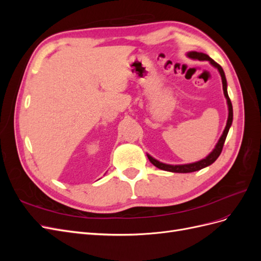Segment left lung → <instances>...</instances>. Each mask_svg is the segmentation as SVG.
<instances>
[{
	"label": "left lung",
	"mask_w": 261,
	"mask_h": 261,
	"mask_svg": "<svg viewBox=\"0 0 261 261\" xmlns=\"http://www.w3.org/2000/svg\"><path fill=\"white\" fill-rule=\"evenodd\" d=\"M187 57L191 58V59H194V60H199V61H209L210 64L215 66L216 68H218L219 73L221 75V78H222V86H223V92H224V96L226 98V102H227V108H228V116H227V122H226V126L225 128L223 130V134L222 136L220 137L218 144L216 145L215 149L212 150V151L204 158V159L200 160V161H197V162H194V163H187V164H175V165H172V164H167V163H162L160 161L155 160L154 158H152L150 154H147L149 161L151 162L154 167H156L158 169H161L163 171H169V172H174V173H191V172H195V171H199L203 168L206 167H209L210 164H212L213 162H215L221 151H222L223 149V145H224V141H225V138L227 136V133H228V129H230L231 125H232V122H233V107H232V102L230 100V98H228V94H227V84H226V78H225V75H224V72L222 67H221L217 62L213 61L209 55L204 54V53H201V52H196V51H192V52H188L187 53Z\"/></svg>",
	"instance_id": "1"
}]
</instances>
